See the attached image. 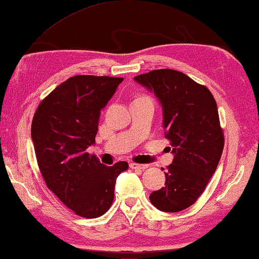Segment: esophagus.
<instances>
[{
    "label": "esophagus",
    "mask_w": 259,
    "mask_h": 259,
    "mask_svg": "<svg viewBox=\"0 0 259 259\" xmlns=\"http://www.w3.org/2000/svg\"><path fill=\"white\" fill-rule=\"evenodd\" d=\"M131 168H136V170H146L148 167L147 164H138V163H130Z\"/></svg>",
    "instance_id": "1"
}]
</instances>
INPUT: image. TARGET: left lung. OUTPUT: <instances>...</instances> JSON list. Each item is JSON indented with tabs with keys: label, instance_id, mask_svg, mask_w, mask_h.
Listing matches in <instances>:
<instances>
[{
	"label": "left lung",
	"instance_id": "left-lung-1",
	"mask_svg": "<svg viewBox=\"0 0 259 259\" xmlns=\"http://www.w3.org/2000/svg\"><path fill=\"white\" fill-rule=\"evenodd\" d=\"M135 80L161 102L164 135L175 154L165 186L150 194V203L159 210L177 213L196 203L219 165L224 135L218 105L207 87L177 70H153Z\"/></svg>",
	"mask_w": 259,
	"mask_h": 259
}]
</instances>
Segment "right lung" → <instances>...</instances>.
<instances>
[{
  "label": "right lung",
  "mask_w": 259,
  "mask_h": 259,
  "mask_svg": "<svg viewBox=\"0 0 259 259\" xmlns=\"http://www.w3.org/2000/svg\"><path fill=\"white\" fill-rule=\"evenodd\" d=\"M123 78L74 76L59 84L32 117L31 139L46 186L74 214L100 218L113 203L115 180L128 163L102 164L95 144L101 110Z\"/></svg>",
  "instance_id": "add662e5"
}]
</instances>
